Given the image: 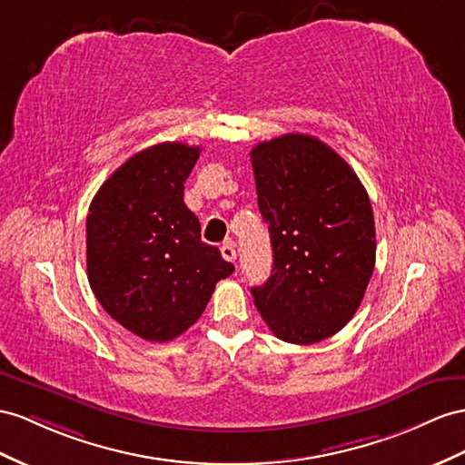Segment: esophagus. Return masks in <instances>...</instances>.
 <instances>
[{"label":"esophagus","mask_w":465,"mask_h":465,"mask_svg":"<svg viewBox=\"0 0 465 465\" xmlns=\"http://www.w3.org/2000/svg\"><path fill=\"white\" fill-rule=\"evenodd\" d=\"M220 252H222V257L225 261H230V263H235V245H233V242H225L220 247Z\"/></svg>","instance_id":"34e87169"}]
</instances>
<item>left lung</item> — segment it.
<instances>
[{"label":"left lung","instance_id":"1","mask_svg":"<svg viewBox=\"0 0 465 465\" xmlns=\"http://www.w3.org/2000/svg\"><path fill=\"white\" fill-rule=\"evenodd\" d=\"M257 204L269 225L272 272L253 302L289 343L334 336L360 308L375 267L373 208L351 166L312 135L252 149Z\"/></svg>","mask_w":465,"mask_h":465}]
</instances>
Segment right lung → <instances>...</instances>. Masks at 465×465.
Wrapping results in <instances>:
<instances>
[{"mask_svg":"<svg viewBox=\"0 0 465 465\" xmlns=\"http://www.w3.org/2000/svg\"><path fill=\"white\" fill-rule=\"evenodd\" d=\"M200 147L159 143L129 157L94 196L86 220L90 287L115 322L147 341H171L204 312L230 277L218 247L200 240L184 181Z\"/></svg>","mask_w":465,"mask_h":465,"instance_id":"obj_1","label":"right lung"}]
</instances>
